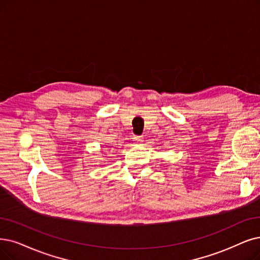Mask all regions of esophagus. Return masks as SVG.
Masks as SVG:
<instances>
[{
    "label": "esophagus",
    "mask_w": 260,
    "mask_h": 260,
    "mask_svg": "<svg viewBox=\"0 0 260 260\" xmlns=\"http://www.w3.org/2000/svg\"><path fill=\"white\" fill-rule=\"evenodd\" d=\"M133 141L136 144H140V143H143V137H134L133 138Z\"/></svg>",
    "instance_id": "esophagus-1"
}]
</instances>
